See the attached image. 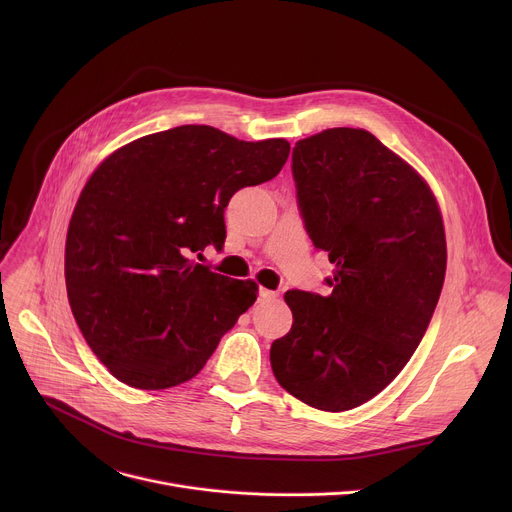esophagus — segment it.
Here are the masks:
<instances>
[{
  "label": "esophagus",
  "instance_id": "esophagus-1",
  "mask_svg": "<svg viewBox=\"0 0 512 512\" xmlns=\"http://www.w3.org/2000/svg\"><path fill=\"white\" fill-rule=\"evenodd\" d=\"M273 298H277V291H271L265 287L259 289V300H273Z\"/></svg>",
  "mask_w": 512,
  "mask_h": 512
}]
</instances>
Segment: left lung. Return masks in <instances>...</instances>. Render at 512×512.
<instances>
[{"label":"left lung","mask_w":512,"mask_h":512,"mask_svg":"<svg viewBox=\"0 0 512 512\" xmlns=\"http://www.w3.org/2000/svg\"><path fill=\"white\" fill-rule=\"evenodd\" d=\"M304 227L328 251L330 294L289 289L291 330L271 344L277 383L322 411L379 395L419 346L446 277L440 206L369 131L334 127L291 154Z\"/></svg>","instance_id":"obj_1"}]
</instances>
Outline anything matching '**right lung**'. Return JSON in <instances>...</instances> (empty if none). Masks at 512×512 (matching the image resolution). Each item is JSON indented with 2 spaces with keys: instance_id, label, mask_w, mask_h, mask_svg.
Here are the masks:
<instances>
[{
  "instance_id": "1",
  "label": "right lung",
  "mask_w": 512,
  "mask_h": 512,
  "mask_svg": "<svg viewBox=\"0 0 512 512\" xmlns=\"http://www.w3.org/2000/svg\"><path fill=\"white\" fill-rule=\"evenodd\" d=\"M285 139L180 125L113 152L72 212L64 277L87 344L121 383L160 391L196 377L257 300L255 281L196 263L225 245L231 196L279 174Z\"/></svg>"
}]
</instances>
